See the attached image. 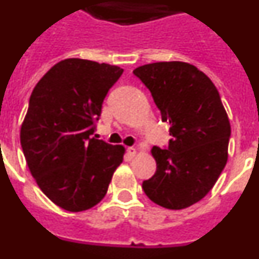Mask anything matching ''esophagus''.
I'll list each match as a JSON object with an SVG mask.
<instances>
[{"instance_id":"34e87169","label":"esophagus","mask_w":259,"mask_h":259,"mask_svg":"<svg viewBox=\"0 0 259 259\" xmlns=\"http://www.w3.org/2000/svg\"><path fill=\"white\" fill-rule=\"evenodd\" d=\"M127 154L130 155V157H131V158H134L135 155L137 154L136 148H128V149H127Z\"/></svg>"}]
</instances>
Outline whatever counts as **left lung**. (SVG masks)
<instances>
[{"label": "left lung", "mask_w": 259, "mask_h": 259, "mask_svg": "<svg viewBox=\"0 0 259 259\" xmlns=\"http://www.w3.org/2000/svg\"><path fill=\"white\" fill-rule=\"evenodd\" d=\"M170 123L167 149L152 148L157 171L143 183L154 203L182 210L202 200L228 159L231 124L218 89L187 62H155L134 70Z\"/></svg>", "instance_id": "obj_1"}]
</instances>
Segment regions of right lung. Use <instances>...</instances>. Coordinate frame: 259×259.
Segmentation results:
<instances>
[{
    "mask_svg": "<svg viewBox=\"0 0 259 259\" xmlns=\"http://www.w3.org/2000/svg\"><path fill=\"white\" fill-rule=\"evenodd\" d=\"M122 74L118 66L67 58L32 91L20 145L38 188L63 210L96 206L123 162L124 146L91 137L105 96Z\"/></svg>",
    "mask_w": 259,
    "mask_h": 259,
    "instance_id": "obj_1",
    "label": "right lung"
}]
</instances>
